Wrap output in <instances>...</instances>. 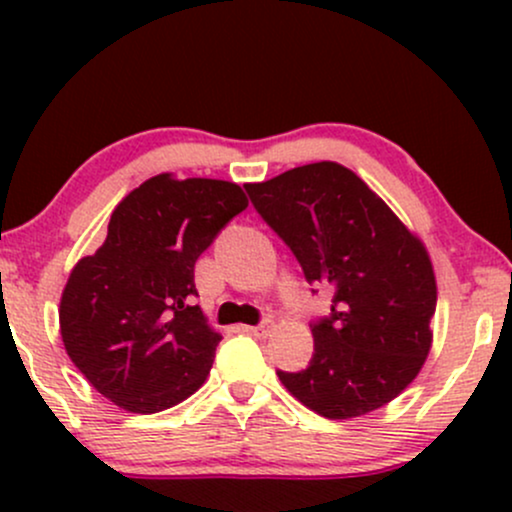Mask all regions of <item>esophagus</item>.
<instances>
[{"label":"esophagus","mask_w":512,"mask_h":512,"mask_svg":"<svg viewBox=\"0 0 512 512\" xmlns=\"http://www.w3.org/2000/svg\"><path fill=\"white\" fill-rule=\"evenodd\" d=\"M245 332L252 334V337H267V334H269V325H267V322H262V325L245 327Z\"/></svg>","instance_id":"34e87169"}]
</instances>
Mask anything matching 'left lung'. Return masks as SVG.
Segmentation results:
<instances>
[{
    "instance_id": "left-lung-1",
    "label": "left lung",
    "mask_w": 512,
    "mask_h": 512,
    "mask_svg": "<svg viewBox=\"0 0 512 512\" xmlns=\"http://www.w3.org/2000/svg\"><path fill=\"white\" fill-rule=\"evenodd\" d=\"M245 190L305 281L334 291L330 315L310 322L308 368L276 370L279 380L325 419L385 407L419 375L431 349L438 293L424 243L339 163H310Z\"/></svg>"
}]
</instances>
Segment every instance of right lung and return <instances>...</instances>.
<instances>
[{"label":"right lung","instance_id":"obj_1","mask_svg":"<svg viewBox=\"0 0 512 512\" xmlns=\"http://www.w3.org/2000/svg\"><path fill=\"white\" fill-rule=\"evenodd\" d=\"M245 207L236 182L156 175L117 204L105 243L76 262L62 342L117 407L156 414L207 380L221 337L195 305V262Z\"/></svg>","mask_w":512,"mask_h":512}]
</instances>
